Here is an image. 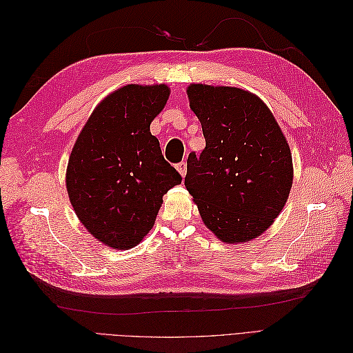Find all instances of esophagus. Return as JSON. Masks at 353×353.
Instances as JSON below:
<instances>
[{"label":"esophagus","mask_w":353,"mask_h":353,"mask_svg":"<svg viewBox=\"0 0 353 353\" xmlns=\"http://www.w3.org/2000/svg\"><path fill=\"white\" fill-rule=\"evenodd\" d=\"M176 169H178V172L181 174V176H185V174H187V162L185 160H183V162H179L178 165H176Z\"/></svg>","instance_id":"obj_1"}]
</instances>
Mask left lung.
Segmentation results:
<instances>
[{
  "mask_svg": "<svg viewBox=\"0 0 353 353\" xmlns=\"http://www.w3.org/2000/svg\"><path fill=\"white\" fill-rule=\"evenodd\" d=\"M187 94L206 147L200 156L190 153L185 188L219 240L256 239L280 215L293 184L285 137L249 91L191 83Z\"/></svg>",
  "mask_w": 353,
  "mask_h": 353,
  "instance_id": "left-lung-1",
  "label": "left lung"
}]
</instances>
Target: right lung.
Instances as JSON below:
<instances>
[{"instance_id":"right-lung-1","label":"right lung","mask_w":353,"mask_h":353,"mask_svg":"<svg viewBox=\"0 0 353 353\" xmlns=\"http://www.w3.org/2000/svg\"><path fill=\"white\" fill-rule=\"evenodd\" d=\"M169 94L165 83L119 88L95 108L73 145L66 170L70 203L83 227L109 248L140 243L163 194L183 179L150 132Z\"/></svg>"}]
</instances>
